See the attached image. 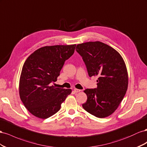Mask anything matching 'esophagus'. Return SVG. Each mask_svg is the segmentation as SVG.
<instances>
[{"label": "esophagus", "mask_w": 147, "mask_h": 147, "mask_svg": "<svg viewBox=\"0 0 147 147\" xmlns=\"http://www.w3.org/2000/svg\"><path fill=\"white\" fill-rule=\"evenodd\" d=\"M74 91L76 92V93H78V92H81V90H80V89H74Z\"/></svg>", "instance_id": "1"}]
</instances>
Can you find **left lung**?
<instances>
[{
  "mask_svg": "<svg viewBox=\"0 0 147 147\" xmlns=\"http://www.w3.org/2000/svg\"><path fill=\"white\" fill-rule=\"evenodd\" d=\"M76 50L82 57L90 77L98 76L97 88L87 89L84 110L97 118H106L115 111L126 93L128 73L123 57L100 41L78 44Z\"/></svg>",
  "mask_w": 147,
  "mask_h": 147,
  "instance_id": "8db88e82",
  "label": "left lung"
}]
</instances>
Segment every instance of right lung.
Masks as SVG:
<instances>
[{
  "instance_id": "obj_1",
  "label": "right lung",
  "mask_w": 147,
  "mask_h": 147,
  "mask_svg": "<svg viewBox=\"0 0 147 147\" xmlns=\"http://www.w3.org/2000/svg\"><path fill=\"white\" fill-rule=\"evenodd\" d=\"M76 44L45 46L25 61L21 73L19 94L32 115L47 119L60 110L72 90L52 86L57 80L65 61L73 55Z\"/></svg>"
}]
</instances>
